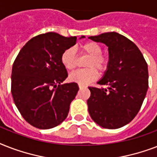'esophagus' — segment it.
Listing matches in <instances>:
<instances>
[{"label": "esophagus", "instance_id": "obj_1", "mask_svg": "<svg viewBox=\"0 0 157 157\" xmlns=\"http://www.w3.org/2000/svg\"><path fill=\"white\" fill-rule=\"evenodd\" d=\"M86 87V86H82V85H79V88L80 89H83Z\"/></svg>", "mask_w": 157, "mask_h": 157}]
</instances>
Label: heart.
<instances>
[{
  "label": "heart",
  "instance_id": "1",
  "mask_svg": "<svg viewBox=\"0 0 157 157\" xmlns=\"http://www.w3.org/2000/svg\"><path fill=\"white\" fill-rule=\"evenodd\" d=\"M81 50L90 59L86 63V67L89 68L78 70L69 76V81L79 85L86 86L88 84L96 81L98 78V72L97 68L101 72L107 70L109 59L107 55L102 54L103 48L95 41H87L81 45ZM61 63L67 70L71 71L77 66V54L75 48H67L62 53Z\"/></svg>",
  "mask_w": 157,
  "mask_h": 157
}]
</instances>
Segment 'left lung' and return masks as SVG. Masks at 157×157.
Masks as SVG:
<instances>
[{
  "label": "left lung",
  "instance_id": "1",
  "mask_svg": "<svg viewBox=\"0 0 157 157\" xmlns=\"http://www.w3.org/2000/svg\"><path fill=\"white\" fill-rule=\"evenodd\" d=\"M108 47L109 63L98 84L107 88L89 87V113L98 125L118 129L131 121L141 108L148 89V69L135 44L117 33L90 36Z\"/></svg>",
  "mask_w": 157,
  "mask_h": 157
}]
</instances>
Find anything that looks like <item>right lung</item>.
I'll list each match as a JSON object with an SVG mask.
<instances>
[{
	"mask_svg": "<svg viewBox=\"0 0 157 157\" xmlns=\"http://www.w3.org/2000/svg\"><path fill=\"white\" fill-rule=\"evenodd\" d=\"M76 39L56 33L40 34L26 43L13 62V102L26 121L36 128L51 129L67 117L79 87L75 82L61 85L67 77L61 55Z\"/></svg>",
	"mask_w": 157,
	"mask_h": 157,
	"instance_id": "1",
	"label": "right lung"
}]
</instances>
